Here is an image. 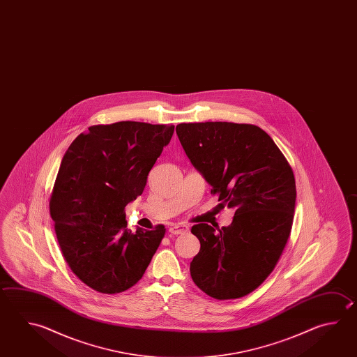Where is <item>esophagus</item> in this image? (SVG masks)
<instances>
[{
    "instance_id": "esophagus-1",
    "label": "esophagus",
    "mask_w": 357,
    "mask_h": 357,
    "mask_svg": "<svg viewBox=\"0 0 357 357\" xmlns=\"http://www.w3.org/2000/svg\"><path fill=\"white\" fill-rule=\"evenodd\" d=\"M169 232L173 235H184L189 232V226L184 225V223H176L173 225L172 227H169Z\"/></svg>"
}]
</instances>
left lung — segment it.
Listing matches in <instances>:
<instances>
[{"label":"left lung","mask_w":357,"mask_h":357,"mask_svg":"<svg viewBox=\"0 0 357 357\" xmlns=\"http://www.w3.org/2000/svg\"><path fill=\"white\" fill-rule=\"evenodd\" d=\"M175 130L220 206L235 209L229 227H192L201 250L190 263V275L212 298H241L270 275L289 238L296 198L293 170L255 125L198 122Z\"/></svg>","instance_id":"1"}]
</instances>
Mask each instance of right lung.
<instances>
[{
	"label": "right lung",
	"instance_id": "right-lung-1",
	"mask_svg": "<svg viewBox=\"0 0 357 357\" xmlns=\"http://www.w3.org/2000/svg\"><path fill=\"white\" fill-rule=\"evenodd\" d=\"M174 125L122 121L82 132L63 156L50 198V215L70 270L105 294L142 279L165 234L126 229L125 207L142 195L149 172Z\"/></svg>",
	"mask_w": 357,
	"mask_h": 357
}]
</instances>
